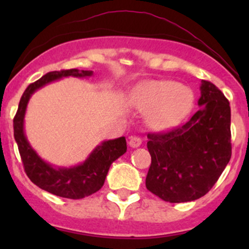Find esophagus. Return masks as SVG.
<instances>
[{
  "mask_svg": "<svg viewBox=\"0 0 249 249\" xmlns=\"http://www.w3.org/2000/svg\"><path fill=\"white\" fill-rule=\"evenodd\" d=\"M141 143H142V140H141L140 137H136V136H131V137H130L129 144H130V147H131V148L140 147Z\"/></svg>",
  "mask_w": 249,
  "mask_h": 249,
  "instance_id": "34e87169",
  "label": "esophagus"
}]
</instances>
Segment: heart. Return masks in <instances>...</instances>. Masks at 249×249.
Listing matches in <instances>:
<instances>
[{"label":"heart","instance_id":"obj_1","mask_svg":"<svg viewBox=\"0 0 249 249\" xmlns=\"http://www.w3.org/2000/svg\"><path fill=\"white\" fill-rule=\"evenodd\" d=\"M134 104L142 112H148L150 126L166 130L187 114L192 105V94L184 85L172 80H152L136 90Z\"/></svg>","mask_w":249,"mask_h":249}]
</instances>
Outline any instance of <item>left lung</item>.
Returning a JSON list of instances; mask_svg holds the SVG:
<instances>
[{"label": "left lung", "mask_w": 249, "mask_h": 249, "mask_svg": "<svg viewBox=\"0 0 249 249\" xmlns=\"http://www.w3.org/2000/svg\"><path fill=\"white\" fill-rule=\"evenodd\" d=\"M199 110L182 126L148 134L152 157L145 187L167 202H188L210 192L231 158L230 104L202 80Z\"/></svg>", "instance_id": "8db88e82"}]
</instances>
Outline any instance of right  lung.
<instances>
[{"mask_svg":"<svg viewBox=\"0 0 249 249\" xmlns=\"http://www.w3.org/2000/svg\"><path fill=\"white\" fill-rule=\"evenodd\" d=\"M90 76H92V71L77 69L53 71L44 74L41 79L26 88L13 120L14 139L27 177L41 189L66 199H83L101 189L112 162L126 152V140L123 136L104 141L82 164L71 167H56L44 161L31 147L25 135L24 118L30 97L42 87L64 77L84 78Z\"/></svg>","mask_w":249,"mask_h":249,"instance_id":"add662e5","label":"right lung"}]
</instances>
